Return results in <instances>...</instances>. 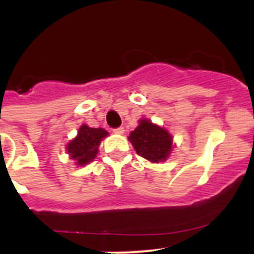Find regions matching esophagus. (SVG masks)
<instances>
[{
	"mask_svg": "<svg viewBox=\"0 0 254 254\" xmlns=\"http://www.w3.org/2000/svg\"><path fill=\"white\" fill-rule=\"evenodd\" d=\"M124 127H117V129H114L113 130V132H114V134H117V135H123L124 134Z\"/></svg>",
	"mask_w": 254,
	"mask_h": 254,
	"instance_id": "1",
	"label": "esophagus"
}]
</instances>
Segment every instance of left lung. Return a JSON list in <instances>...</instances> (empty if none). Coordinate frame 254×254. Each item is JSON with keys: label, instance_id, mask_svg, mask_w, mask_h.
<instances>
[{"label": "left lung", "instance_id": "8db88e82", "mask_svg": "<svg viewBox=\"0 0 254 254\" xmlns=\"http://www.w3.org/2000/svg\"><path fill=\"white\" fill-rule=\"evenodd\" d=\"M127 139L137 155L152 163L165 162L173 151V136L170 131L148 119H140Z\"/></svg>", "mask_w": 254, "mask_h": 254}]
</instances>
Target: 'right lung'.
<instances>
[{
	"instance_id": "right-lung-1",
	"label": "right lung",
	"mask_w": 254,
	"mask_h": 254,
	"mask_svg": "<svg viewBox=\"0 0 254 254\" xmlns=\"http://www.w3.org/2000/svg\"><path fill=\"white\" fill-rule=\"evenodd\" d=\"M103 127H89L87 124L79 127L77 135L66 145V152L76 166H86L97 157L102 140L108 136Z\"/></svg>"
}]
</instances>
